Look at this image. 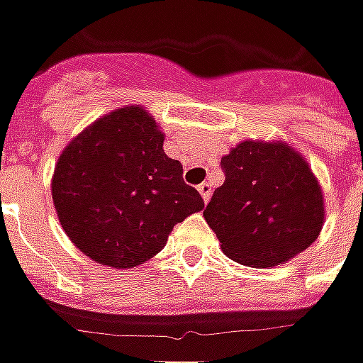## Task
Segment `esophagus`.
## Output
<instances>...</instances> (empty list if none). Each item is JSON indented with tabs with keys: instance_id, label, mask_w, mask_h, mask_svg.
Masks as SVG:
<instances>
[{
	"instance_id": "1",
	"label": "esophagus",
	"mask_w": 363,
	"mask_h": 363,
	"mask_svg": "<svg viewBox=\"0 0 363 363\" xmlns=\"http://www.w3.org/2000/svg\"><path fill=\"white\" fill-rule=\"evenodd\" d=\"M199 193H201L203 201L207 203V201H209V199H211V195H213L211 182H201V184H199Z\"/></svg>"
}]
</instances>
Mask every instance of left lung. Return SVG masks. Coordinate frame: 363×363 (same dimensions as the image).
I'll return each instance as SVG.
<instances>
[{
	"instance_id": "8db88e82",
	"label": "left lung",
	"mask_w": 363,
	"mask_h": 363,
	"mask_svg": "<svg viewBox=\"0 0 363 363\" xmlns=\"http://www.w3.org/2000/svg\"><path fill=\"white\" fill-rule=\"evenodd\" d=\"M221 168L225 182L203 217L228 258L270 268L319 238L323 193L307 160L289 144L245 140L221 158Z\"/></svg>"
}]
</instances>
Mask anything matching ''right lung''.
Listing matches in <instances>:
<instances>
[{
	"instance_id": "right-lung-1",
	"label": "right lung",
	"mask_w": 363,
	"mask_h": 363,
	"mask_svg": "<svg viewBox=\"0 0 363 363\" xmlns=\"http://www.w3.org/2000/svg\"><path fill=\"white\" fill-rule=\"evenodd\" d=\"M162 144L150 113L128 105L91 123L62 150L52 177L56 215L91 260L140 266L164 247L177 223L205 207Z\"/></svg>"
}]
</instances>
